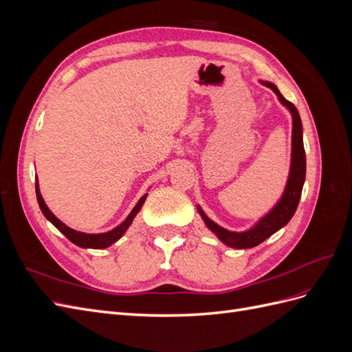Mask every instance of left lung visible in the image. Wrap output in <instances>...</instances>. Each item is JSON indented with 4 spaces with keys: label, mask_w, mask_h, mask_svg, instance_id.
I'll list each match as a JSON object with an SVG mask.
<instances>
[{
    "label": "left lung",
    "mask_w": 352,
    "mask_h": 352,
    "mask_svg": "<svg viewBox=\"0 0 352 352\" xmlns=\"http://www.w3.org/2000/svg\"><path fill=\"white\" fill-rule=\"evenodd\" d=\"M263 83L265 85V87H269L270 89L274 91V94L279 97V101L292 114L291 172H289V177H287V184H286L285 192H283L280 201L274 206V208L269 212V214H265L257 223V225L245 232H230L225 228L216 225L214 221L210 220L204 214V211L199 208V206L197 207L202 220L206 221L207 228L211 232H214L217 238L223 243H226L228 247L239 248V250L257 247V245H260L263 241L272 236L273 233H276L285 225H287V221H289L292 219V216L295 214L298 202H300V198H301L304 180H305V151H304V142H302V124H301L300 113H298L296 107L291 101H287L283 97V95L279 92V89L276 88L273 83H269V82H263Z\"/></svg>",
    "instance_id": "8db88e82"
}]
</instances>
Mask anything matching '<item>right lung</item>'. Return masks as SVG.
I'll list each match as a JSON object with an SVG mask.
<instances>
[{"mask_svg": "<svg viewBox=\"0 0 352 352\" xmlns=\"http://www.w3.org/2000/svg\"><path fill=\"white\" fill-rule=\"evenodd\" d=\"M35 188H36V199H38L39 208L42 211V214L47 217V220H50L52 225H54L63 233V235H65L69 241H72L74 245H78V247H80V248H94V250L107 248L116 241H119L124 235V232L127 230V228L131 226V223L133 221V219H135L138 212H140L141 207L144 206V202L148 197V194H145L140 201H138V204L133 207V210L131 211V214L126 217V220L122 223V225L114 228L113 230L105 232V233H83V232H78V230L70 229L69 226L65 225V223L60 221L54 214H52L51 210L47 207L44 198H42V195L39 192L38 182H36Z\"/></svg>", "mask_w": 352, "mask_h": 352, "instance_id": "right-lung-1", "label": "right lung"}]
</instances>
